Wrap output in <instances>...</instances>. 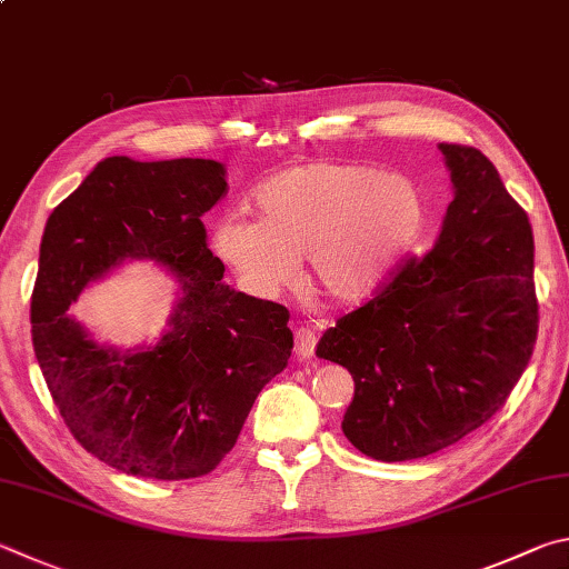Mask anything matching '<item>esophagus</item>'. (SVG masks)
Listing matches in <instances>:
<instances>
[{
    "instance_id": "esophagus-1",
    "label": "esophagus",
    "mask_w": 569,
    "mask_h": 569,
    "mask_svg": "<svg viewBox=\"0 0 569 569\" xmlns=\"http://www.w3.org/2000/svg\"><path fill=\"white\" fill-rule=\"evenodd\" d=\"M317 330L312 325H302L297 327L295 330V355L297 360H310V357L315 355V347H317Z\"/></svg>"
}]
</instances>
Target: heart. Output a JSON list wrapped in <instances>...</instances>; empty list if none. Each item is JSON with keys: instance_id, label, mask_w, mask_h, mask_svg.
<instances>
[{"instance_id": "b5f03b06", "label": "heart", "mask_w": 569, "mask_h": 569, "mask_svg": "<svg viewBox=\"0 0 569 569\" xmlns=\"http://www.w3.org/2000/svg\"><path fill=\"white\" fill-rule=\"evenodd\" d=\"M257 219L227 217L212 247L249 292L290 287L300 259L317 292L340 305L380 295L420 244L427 202L412 179L357 162L284 169L254 192Z\"/></svg>"}]
</instances>
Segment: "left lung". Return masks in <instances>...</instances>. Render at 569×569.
<instances>
[{
    "label": "left lung",
    "instance_id": "1",
    "mask_svg": "<svg viewBox=\"0 0 569 569\" xmlns=\"http://www.w3.org/2000/svg\"><path fill=\"white\" fill-rule=\"evenodd\" d=\"M455 199L435 247L322 335L350 370L342 432L382 462L417 460L492 420L537 340L535 239L480 149L440 144Z\"/></svg>",
    "mask_w": 569,
    "mask_h": 569
}]
</instances>
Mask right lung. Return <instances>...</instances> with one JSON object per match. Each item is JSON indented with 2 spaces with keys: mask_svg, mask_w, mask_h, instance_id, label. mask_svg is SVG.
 Here are the masks:
<instances>
[{
  "mask_svg": "<svg viewBox=\"0 0 569 569\" xmlns=\"http://www.w3.org/2000/svg\"><path fill=\"white\" fill-rule=\"evenodd\" d=\"M214 159L107 157L49 214L32 292V345L74 440L114 470L192 480L232 450L262 387L287 367V307L234 292L207 247L202 214L227 194ZM124 258L180 282L154 346L94 343L68 305Z\"/></svg>",
  "mask_w": 569,
  "mask_h": 569,
  "instance_id": "right-lung-1",
  "label": "right lung"
}]
</instances>
